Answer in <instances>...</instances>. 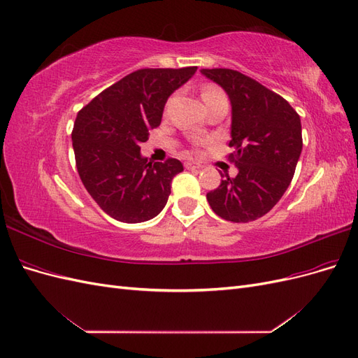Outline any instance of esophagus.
Returning a JSON list of instances; mask_svg holds the SVG:
<instances>
[{"instance_id":"obj_1","label":"esophagus","mask_w":358,"mask_h":358,"mask_svg":"<svg viewBox=\"0 0 358 358\" xmlns=\"http://www.w3.org/2000/svg\"><path fill=\"white\" fill-rule=\"evenodd\" d=\"M185 167H187L188 170H200V169H201L200 164H197V162H192V161H187V162H185Z\"/></svg>"}]
</instances>
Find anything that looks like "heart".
Returning a JSON list of instances; mask_svg holds the SVG:
<instances>
[{"label":"heart","mask_w":358,"mask_h":358,"mask_svg":"<svg viewBox=\"0 0 358 358\" xmlns=\"http://www.w3.org/2000/svg\"><path fill=\"white\" fill-rule=\"evenodd\" d=\"M218 95H222L218 90H215V88H206L204 91H203V101H206V100H209V99H213V96H218Z\"/></svg>","instance_id":"b5f03b06"}]
</instances>
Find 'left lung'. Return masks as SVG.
I'll use <instances>...</instances> for the list:
<instances>
[{"label":"left lung","mask_w":358,"mask_h":358,"mask_svg":"<svg viewBox=\"0 0 358 358\" xmlns=\"http://www.w3.org/2000/svg\"><path fill=\"white\" fill-rule=\"evenodd\" d=\"M231 104L230 159L239 170L208 192L212 210L222 220L262 218L284 196L301 154L300 116L282 96L230 69H203ZM224 178V175H221Z\"/></svg>","instance_id":"obj_1"}]
</instances>
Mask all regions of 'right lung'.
<instances>
[{"mask_svg":"<svg viewBox=\"0 0 358 358\" xmlns=\"http://www.w3.org/2000/svg\"><path fill=\"white\" fill-rule=\"evenodd\" d=\"M197 67L143 69L125 76L85 106L71 133L79 176L96 204L127 224L145 222L164 209L179 159L149 162L140 143L161 124L169 96Z\"/></svg>","mask_w":358,"mask_h":358,"instance_id":"obj_1","label":"right lung"}]
</instances>
